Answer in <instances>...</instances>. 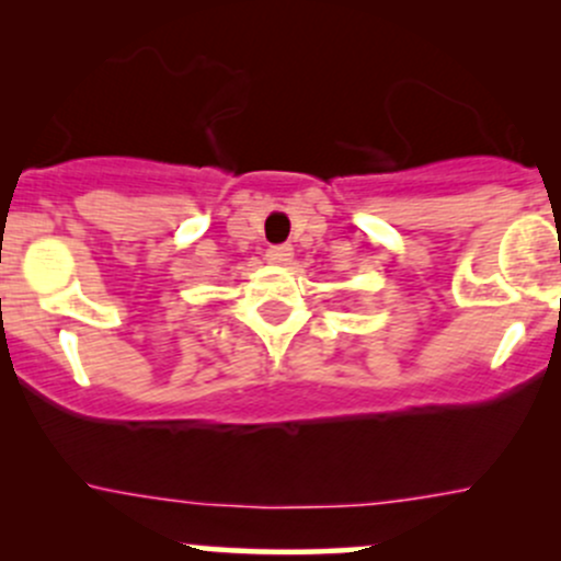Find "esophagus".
Instances as JSON below:
<instances>
[{"label":"esophagus","instance_id":"1","mask_svg":"<svg viewBox=\"0 0 561 561\" xmlns=\"http://www.w3.org/2000/svg\"><path fill=\"white\" fill-rule=\"evenodd\" d=\"M265 260L274 265H287L293 260V247L290 244H276L265 252Z\"/></svg>","mask_w":561,"mask_h":561}]
</instances>
